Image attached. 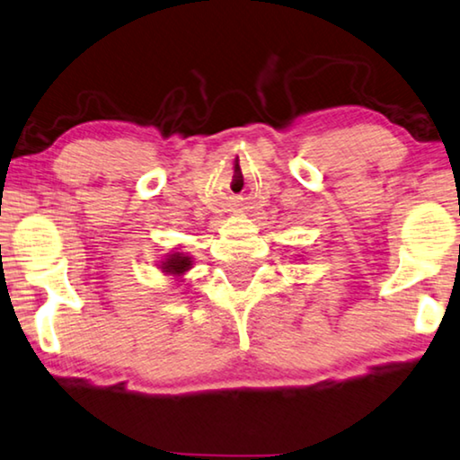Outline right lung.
<instances>
[{"mask_svg": "<svg viewBox=\"0 0 460 460\" xmlns=\"http://www.w3.org/2000/svg\"><path fill=\"white\" fill-rule=\"evenodd\" d=\"M166 273H172V275H181L185 273L187 269H191V261L187 256H181V254H172L168 261L164 262L163 267Z\"/></svg>", "mask_w": 460, "mask_h": 460, "instance_id": "right-lung-1", "label": "right lung"}]
</instances>
